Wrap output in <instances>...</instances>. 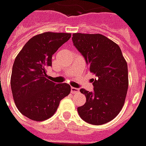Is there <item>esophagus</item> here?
Wrapping results in <instances>:
<instances>
[{"mask_svg":"<svg viewBox=\"0 0 146 146\" xmlns=\"http://www.w3.org/2000/svg\"><path fill=\"white\" fill-rule=\"evenodd\" d=\"M79 90V89H77V88H75V87H71V92L72 94H75V93H78Z\"/></svg>","mask_w":146,"mask_h":146,"instance_id":"1","label":"esophagus"}]
</instances>
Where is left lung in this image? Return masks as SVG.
Listing matches in <instances>:
<instances>
[{"label": "left lung", "instance_id": "1", "mask_svg": "<svg viewBox=\"0 0 146 146\" xmlns=\"http://www.w3.org/2000/svg\"><path fill=\"white\" fill-rule=\"evenodd\" d=\"M72 41L95 75L92 92L80 89L86 101L78 107V113L92 125L107 123L125 103L129 86L127 63L119 46L103 35L74 33Z\"/></svg>", "mask_w": 146, "mask_h": 146}]
</instances>
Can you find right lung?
I'll use <instances>...</instances> for the list:
<instances>
[{"instance_id":"right-lung-1","label":"right lung","mask_w":146,"mask_h":146,"mask_svg":"<svg viewBox=\"0 0 146 146\" xmlns=\"http://www.w3.org/2000/svg\"><path fill=\"white\" fill-rule=\"evenodd\" d=\"M71 36V33L51 32L36 35L15 59L11 75L13 97L19 111L31 120L41 121L52 117L60 101L71 92L69 84H56L46 74L53 54Z\"/></svg>"}]
</instances>
